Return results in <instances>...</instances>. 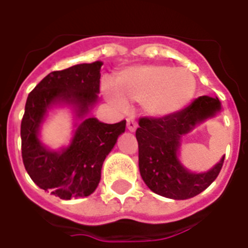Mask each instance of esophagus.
<instances>
[{"label": "esophagus", "mask_w": 248, "mask_h": 248, "mask_svg": "<svg viewBox=\"0 0 248 248\" xmlns=\"http://www.w3.org/2000/svg\"><path fill=\"white\" fill-rule=\"evenodd\" d=\"M126 124H127L128 131H131V132L135 131L136 127H138V124H136V121L134 120V118H127V121H126Z\"/></svg>", "instance_id": "1"}]
</instances>
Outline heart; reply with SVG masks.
I'll return each instance as SVG.
<instances>
[{
    "instance_id": "heart-1",
    "label": "heart",
    "mask_w": 248,
    "mask_h": 248,
    "mask_svg": "<svg viewBox=\"0 0 248 248\" xmlns=\"http://www.w3.org/2000/svg\"><path fill=\"white\" fill-rule=\"evenodd\" d=\"M196 90V77L189 69L165 64L128 67L116 76L114 87L103 86L105 99L116 108L124 109L126 101L140 103L153 118H169L184 110Z\"/></svg>"
}]
</instances>
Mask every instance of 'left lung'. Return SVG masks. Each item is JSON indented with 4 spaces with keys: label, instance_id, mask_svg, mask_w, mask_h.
Returning <instances> with one entry per match:
<instances>
[{
    "label": "left lung",
    "instance_id": "8db88e82",
    "mask_svg": "<svg viewBox=\"0 0 248 248\" xmlns=\"http://www.w3.org/2000/svg\"><path fill=\"white\" fill-rule=\"evenodd\" d=\"M220 112L221 103L217 97L201 96L169 118H140L136 130L139 170L152 192L171 200H188L211 185L225 155L207 171L194 172L183 165L180 152L183 138Z\"/></svg>",
    "mask_w": 248,
    "mask_h": 248
}]
</instances>
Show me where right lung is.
<instances>
[{"mask_svg": "<svg viewBox=\"0 0 248 248\" xmlns=\"http://www.w3.org/2000/svg\"><path fill=\"white\" fill-rule=\"evenodd\" d=\"M103 62L82 63L48 73L28 95L21 120V157L27 172L41 189L60 200L83 198L95 192L101 167L126 128V121L104 124L90 117L99 100ZM68 108L74 118L70 143L47 147L40 130L51 113Z\"/></svg>", "mask_w": 248, "mask_h": 248, "instance_id": "add662e5", "label": "right lung"}]
</instances>
